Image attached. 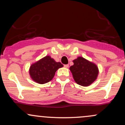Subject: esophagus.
<instances>
[{"label": "esophagus", "mask_w": 125, "mask_h": 125, "mask_svg": "<svg viewBox=\"0 0 125 125\" xmlns=\"http://www.w3.org/2000/svg\"><path fill=\"white\" fill-rule=\"evenodd\" d=\"M64 67H66V68H67L69 67V64H64Z\"/></svg>", "instance_id": "34e87169"}]
</instances>
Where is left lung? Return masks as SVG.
Listing matches in <instances>:
<instances>
[{
  "label": "left lung",
  "instance_id": "1",
  "mask_svg": "<svg viewBox=\"0 0 125 125\" xmlns=\"http://www.w3.org/2000/svg\"><path fill=\"white\" fill-rule=\"evenodd\" d=\"M73 65L70 67L74 81L79 85L88 86L96 80L98 67L94 63L83 57H78L73 61Z\"/></svg>",
  "mask_w": 125,
  "mask_h": 125
}]
</instances>
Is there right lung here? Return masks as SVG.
Wrapping results in <instances>:
<instances>
[{"instance_id": "1", "label": "right lung", "mask_w": 125, "mask_h": 125, "mask_svg": "<svg viewBox=\"0 0 125 125\" xmlns=\"http://www.w3.org/2000/svg\"><path fill=\"white\" fill-rule=\"evenodd\" d=\"M63 66L61 62H56L50 56H46L31 64L29 69L30 76L38 83H46L52 80L57 70Z\"/></svg>"}]
</instances>
